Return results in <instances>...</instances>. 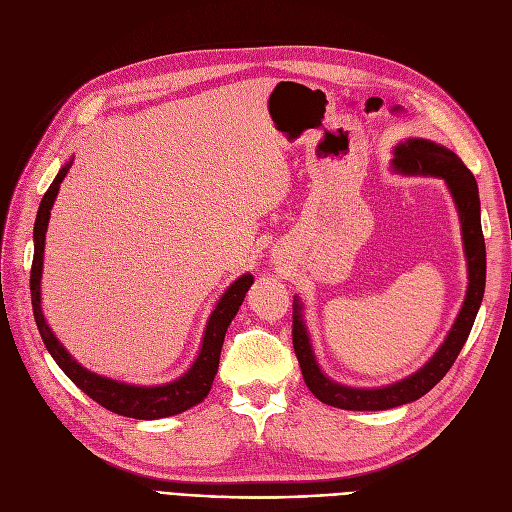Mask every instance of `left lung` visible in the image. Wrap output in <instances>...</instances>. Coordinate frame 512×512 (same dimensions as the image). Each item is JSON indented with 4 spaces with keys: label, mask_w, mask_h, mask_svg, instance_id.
I'll use <instances>...</instances> for the list:
<instances>
[{
    "label": "left lung",
    "mask_w": 512,
    "mask_h": 512,
    "mask_svg": "<svg viewBox=\"0 0 512 512\" xmlns=\"http://www.w3.org/2000/svg\"><path fill=\"white\" fill-rule=\"evenodd\" d=\"M395 166L410 175H433L442 177L459 209L461 230H463V245H466L468 256V271H470V286L466 294L461 312L455 320V327L448 333L442 348L433 354V359L414 376L401 380L397 384L384 386V389H348V386L335 384L322 374L316 365L309 337L305 333L301 320V305L299 301L292 303V346L297 354L301 374L307 384L322 404L342 408V410H389L395 406L410 404V401L423 397L436 386L446 371L453 367L463 344L472 331L476 320L480 301L485 294V273H487V254H485V237L480 228V198L478 185L470 168L451 149L440 147L423 138H414L395 149Z\"/></svg>",
    "instance_id": "left-lung-1"
}]
</instances>
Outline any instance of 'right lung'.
Instances as JSON below:
<instances>
[{
    "label": "right lung",
    "instance_id": "obj_1",
    "mask_svg": "<svg viewBox=\"0 0 512 512\" xmlns=\"http://www.w3.org/2000/svg\"><path fill=\"white\" fill-rule=\"evenodd\" d=\"M70 166L72 162H68L59 170L57 177L51 183V188L42 196V203L34 224V262H32V275H29V290H32L34 318L46 350L51 352L55 363L64 369V374L79 386L85 395H89L91 399L98 401L100 406H104L106 410H111L115 414L151 421V418L173 416L200 404V401L209 395L213 378L218 374L220 352H222L228 324L239 312V305L245 299V292L250 290L254 277L243 275L224 292V297L220 299L218 305H215L213 314L209 318L203 348H200L198 359L183 378L162 386H130V384H121V382L91 374V371L83 369L79 363H76L64 350V346L57 342V337L51 333L49 327H46L42 309H40V275H42L46 226H49L51 207L59 192V183L64 181Z\"/></svg>",
    "mask_w": 512,
    "mask_h": 512
}]
</instances>
